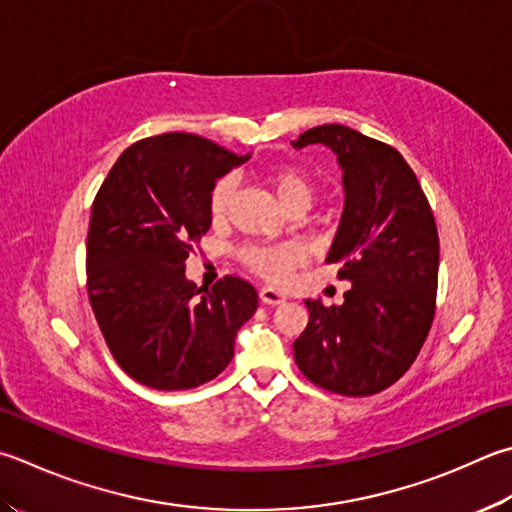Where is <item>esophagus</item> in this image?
Segmentation results:
<instances>
[{
	"mask_svg": "<svg viewBox=\"0 0 512 512\" xmlns=\"http://www.w3.org/2000/svg\"><path fill=\"white\" fill-rule=\"evenodd\" d=\"M258 296L265 305H281L287 301V296L283 292H278V289H274V287H263L258 292Z\"/></svg>",
	"mask_w": 512,
	"mask_h": 512,
	"instance_id": "1",
	"label": "esophagus"
}]
</instances>
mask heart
Here are the masks:
<instances>
[{
    "label": "heart",
    "instance_id": "heart-1",
    "mask_svg": "<svg viewBox=\"0 0 512 512\" xmlns=\"http://www.w3.org/2000/svg\"><path fill=\"white\" fill-rule=\"evenodd\" d=\"M260 180L272 189V194L278 202L287 209H310L316 200V182L303 167L296 165H281V162H269V165L260 167ZM236 185L229 176L218 178L214 187L209 191L207 209L209 218L214 223H223L227 218L231 202H234ZM303 249L296 245H249L240 249V260L247 269L254 274L263 276L269 283H281L292 274V269L303 263Z\"/></svg>",
    "mask_w": 512,
    "mask_h": 512
}]
</instances>
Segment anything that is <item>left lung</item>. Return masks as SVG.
I'll list each match as a JSON object with an SVG mask.
<instances>
[{"instance_id":"8db88e82","label":"left lung","mask_w":512,"mask_h":512,"mask_svg":"<svg viewBox=\"0 0 512 512\" xmlns=\"http://www.w3.org/2000/svg\"><path fill=\"white\" fill-rule=\"evenodd\" d=\"M330 147L343 167L345 209L327 263L352 287L343 305L310 310L294 341L298 370L318 388L370 397L397 383L426 343L437 307L439 234L417 176L390 144L323 124L292 144Z\"/></svg>"}]
</instances>
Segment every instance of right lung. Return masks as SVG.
Instances as JSON below:
<instances>
[{
  "mask_svg": "<svg viewBox=\"0 0 512 512\" xmlns=\"http://www.w3.org/2000/svg\"><path fill=\"white\" fill-rule=\"evenodd\" d=\"M236 156L194 133H162L122 151L93 200L86 289L115 363L153 390H189L223 372L258 294L229 274L187 281L185 260L211 225L207 200Z\"/></svg>",
  "mask_w": 512,
  "mask_h": 512,
  "instance_id": "obj_1",
  "label": "right lung"
}]
</instances>
